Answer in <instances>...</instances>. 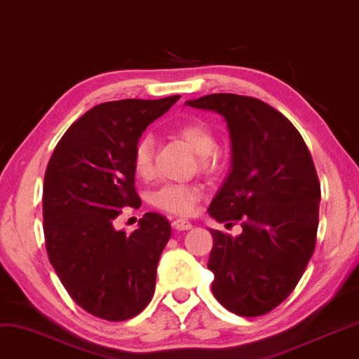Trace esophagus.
I'll return each instance as SVG.
<instances>
[{"instance_id": "1", "label": "esophagus", "mask_w": 359, "mask_h": 359, "mask_svg": "<svg viewBox=\"0 0 359 359\" xmlns=\"http://www.w3.org/2000/svg\"><path fill=\"white\" fill-rule=\"evenodd\" d=\"M172 226H174L175 230H190L192 229V222L185 220V219H175L172 222Z\"/></svg>"}]
</instances>
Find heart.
Segmentation results:
<instances>
[{"mask_svg":"<svg viewBox=\"0 0 359 359\" xmlns=\"http://www.w3.org/2000/svg\"><path fill=\"white\" fill-rule=\"evenodd\" d=\"M177 135L184 139L195 154L201 156V167L212 172L219 165L217 154V139L212 127L198 119L185 121L177 127ZM134 172L140 179H149L154 172V139L144 134L135 142L133 151ZM202 197V189L195 184H164L152 194L151 201L161 210L174 213V215H190Z\"/></svg>","mask_w":359,"mask_h":359,"instance_id":"1","label":"heart"}]
</instances>
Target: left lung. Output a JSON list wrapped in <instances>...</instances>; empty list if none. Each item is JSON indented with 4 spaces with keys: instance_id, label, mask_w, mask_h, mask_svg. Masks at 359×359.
Instances as JSON below:
<instances>
[{
    "instance_id": "1",
    "label": "left lung",
    "mask_w": 359,
    "mask_h": 359,
    "mask_svg": "<svg viewBox=\"0 0 359 359\" xmlns=\"http://www.w3.org/2000/svg\"><path fill=\"white\" fill-rule=\"evenodd\" d=\"M187 106L224 117L232 142V169L208 213L242 233L210 230L212 293L235 315H265L287 300L315 252L321 190L311 154L260 99L220 93Z\"/></svg>"
}]
</instances>
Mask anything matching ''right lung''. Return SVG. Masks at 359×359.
I'll use <instances>...</instances> for the list:
<instances>
[{"label": "right lung", "mask_w": 359, "mask_h": 359, "mask_svg": "<svg viewBox=\"0 0 359 359\" xmlns=\"http://www.w3.org/2000/svg\"><path fill=\"white\" fill-rule=\"evenodd\" d=\"M122 99L94 106L71 124L44 174L43 229L53 269L90 315L124 321L152 300L157 263L172 229L147 212L133 233L112 222L140 207L133 151L147 126L179 101Z\"/></svg>", "instance_id": "obj_1"}]
</instances>
